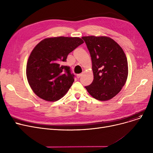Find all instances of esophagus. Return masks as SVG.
I'll list each match as a JSON object with an SVG mask.
<instances>
[{"mask_svg": "<svg viewBox=\"0 0 153 153\" xmlns=\"http://www.w3.org/2000/svg\"><path fill=\"white\" fill-rule=\"evenodd\" d=\"M82 76V74H77V79H79L80 77H81Z\"/></svg>", "mask_w": 153, "mask_h": 153, "instance_id": "obj_1", "label": "esophagus"}]
</instances>
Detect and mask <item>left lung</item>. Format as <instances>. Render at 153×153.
I'll return each mask as SVG.
<instances>
[{"mask_svg":"<svg viewBox=\"0 0 153 153\" xmlns=\"http://www.w3.org/2000/svg\"><path fill=\"white\" fill-rule=\"evenodd\" d=\"M82 38L91 56L94 75L92 84L85 88L94 99L109 100L121 91L126 82V56L122 47L110 37L88 36Z\"/></svg>","mask_w":153,"mask_h":153,"instance_id":"8db88e82","label":"left lung"}]
</instances>
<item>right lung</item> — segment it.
I'll use <instances>...</instances> for the list:
<instances>
[{"label": "right lung", "mask_w": 153, "mask_h": 153, "mask_svg": "<svg viewBox=\"0 0 153 153\" xmlns=\"http://www.w3.org/2000/svg\"><path fill=\"white\" fill-rule=\"evenodd\" d=\"M84 43L79 37H50L42 40L31 52L26 74L33 92L46 101L61 99L74 82L70 68L64 66L68 55Z\"/></svg>", "instance_id": "add662e5"}]
</instances>
